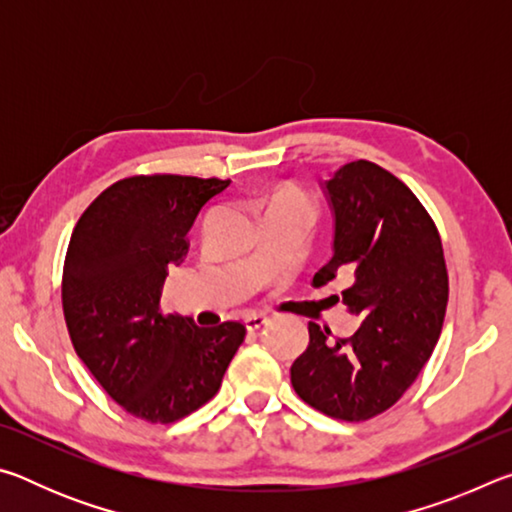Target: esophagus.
<instances>
[{"label":"esophagus","instance_id":"1","mask_svg":"<svg viewBox=\"0 0 512 512\" xmlns=\"http://www.w3.org/2000/svg\"><path fill=\"white\" fill-rule=\"evenodd\" d=\"M266 323H268V316H264V314H250L246 318V327L250 329V332H257V329L264 327Z\"/></svg>","mask_w":512,"mask_h":512}]
</instances>
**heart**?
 <instances>
[{"label":"heart","mask_w":512,"mask_h":512,"mask_svg":"<svg viewBox=\"0 0 512 512\" xmlns=\"http://www.w3.org/2000/svg\"><path fill=\"white\" fill-rule=\"evenodd\" d=\"M268 207H298V210H305L311 214L309 198L302 192H298L296 187L277 189V192L271 196V203H268Z\"/></svg>","instance_id":"heart-1"}]
</instances>
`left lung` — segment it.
<instances>
[{
  "mask_svg": "<svg viewBox=\"0 0 512 512\" xmlns=\"http://www.w3.org/2000/svg\"><path fill=\"white\" fill-rule=\"evenodd\" d=\"M334 257L314 275L327 284L350 271L343 305L361 318L350 339L309 323V345L291 366L302 402L329 418L363 422L409 391L443 329L449 277L436 223L391 171L348 162L327 180Z\"/></svg>",
  "mask_w": 512,
  "mask_h": 512,
  "instance_id": "1",
  "label": "left lung"
}]
</instances>
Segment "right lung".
I'll list each match as a JSON object with an SVG mask.
<instances>
[{
  "mask_svg": "<svg viewBox=\"0 0 512 512\" xmlns=\"http://www.w3.org/2000/svg\"><path fill=\"white\" fill-rule=\"evenodd\" d=\"M230 180L151 173L117 180L94 198L69 239L63 314L92 377L137 420L171 424L221 388L246 325L198 327L164 314L171 264L189 250L201 207Z\"/></svg>",
  "mask_w": 512,
  "mask_h": 512,
  "instance_id": "obj_1",
  "label": "right lung"
}]
</instances>
